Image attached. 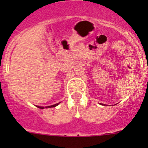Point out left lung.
<instances>
[{
  "label": "left lung",
  "mask_w": 148,
  "mask_h": 148,
  "mask_svg": "<svg viewBox=\"0 0 148 148\" xmlns=\"http://www.w3.org/2000/svg\"><path fill=\"white\" fill-rule=\"evenodd\" d=\"M103 105H104V104H103Z\"/></svg>",
  "instance_id": "1"
}]
</instances>
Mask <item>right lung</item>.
I'll return each instance as SVG.
<instances>
[{
  "label": "right lung",
  "instance_id": "1",
  "mask_svg": "<svg viewBox=\"0 0 148 148\" xmlns=\"http://www.w3.org/2000/svg\"><path fill=\"white\" fill-rule=\"evenodd\" d=\"M60 103V102H59ZM59 103H58V104H53V105H51V106H48V107H46V108H55V107H56L57 105H58L59 104ZM38 108H40V109H44V107H39V106H37Z\"/></svg>",
  "mask_w": 148,
  "mask_h": 148
}]
</instances>
